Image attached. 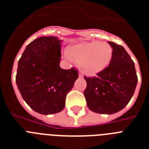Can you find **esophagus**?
<instances>
[{"label":"esophagus","mask_w":149,"mask_h":149,"mask_svg":"<svg viewBox=\"0 0 149 149\" xmlns=\"http://www.w3.org/2000/svg\"><path fill=\"white\" fill-rule=\"evenodd\" d=\"M79 78H83V74H82L81 72L79 73Z\"/></svg>","instance_id":"obj_1"}]
</instances>
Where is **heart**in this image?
<instances>
[{
	"label": "heart",
	"mask_w": 149,
	"mask_h": 149,
	"mask_svg": "<svg viewBox=\"0 0 149 149\" xmlns=\"http://www.w3.org/2000/svg\"><path fill=\"white\" fill-rule=\"evenodd\" d=\"M69 56L89 76H95L104 71L112 61L113 49L109 43L90 41L71 46L68 49ZM69 56L66 54V56Z\"/></svg>",
	"instance_id": "1"
}]
</instances>
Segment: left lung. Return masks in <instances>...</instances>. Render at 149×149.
I'll use <instances>...</instances> for the list:
<instances>
[{
	"label": "left lung",
	"instance_id": "left-lung-1",
	"mask_svg": "<svg viewBox=\"0 0 149 149\" xmlns=\"http://www.w3.org/2000/svg\"><path fill=\"white\" fill-rule=\"evenodd\" d=\"M112 61L96 77H86L84 91L87 106L100 114H114L124 109L131 100L138 77L135 63L124 47L113 42Z\"/></svg>",
	"mask_w": 149,
	"mask_h": 149
}]
</instances>
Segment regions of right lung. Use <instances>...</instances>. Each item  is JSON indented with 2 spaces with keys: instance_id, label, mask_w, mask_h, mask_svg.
I'll list each match as a JSON object with an SVG mask.
<instances>
[{
  "instance_id": "add662e5",
  "label": "right lung",
  "mask_w": 149,
  "mask_h": 149,
  "mask_svg": "<svg viewBox=\"0 0 149 149\" xmlns=\"http://www.w3.org/2000/svg\"><path fill=\"white\" fill-rule=\"evenodd\" d=\"M61 40L41 37L26 46L18 61L16 83L23 99L40 114L61 112L78 79L75 68H60Z\"/></svg>"
}]
</instances>
